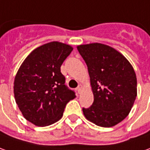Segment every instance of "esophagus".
Instances as JSON below:
<instances>
[{
  "mask_svg": "<svg viewBox=\"0 0 150 150\" xmlns=\"http://www.w3.org/2000/svg\"><path fill=\"white\" fill-rule=\"evenodd\" d=\"M82 85H78V87L76 88V91H77V92L79 93V94H80V92H81V90H82Z\"/></svg>",
  "mask_w": 150,
  "mask_h": 150,
  "instance_id": "34e87169",
  "label": "esophagus"
}]
</instances>
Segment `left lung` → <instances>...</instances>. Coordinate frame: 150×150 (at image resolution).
Instances as JSON below:
<instances>
[{
	"instance_id": "obj_1",
	"label": "left lung",
	"mask_w": 150,
	"mask_h": 150,
	"mask_svg": "<svg viewBox=\"0 0 150 150\" xmlns=\"http://www.w3.org/2000/svg\"><path fill=\"white\" fill-rule=\"evenodd\" d=\"M78 51L85 61L94 94L92 105L82 110L96 125L112 127L129 115L137 96L135 72L126 58L110 46L81 45Z\"/></svg>"
}]
</instances>
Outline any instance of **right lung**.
Here are the masks:
<instances>
[{"label":"right lung","mask_w":150,"mask_h":150,"mask_svg":"<svg viewBox=\"0 0 150 150\" xmlns=\"http://www.w3.org/2000/svg\"><path fill=\"white\" fill-rule=\"evenodd\" d=\"M73 48L57 41L40 46L21 65L14 81L16 102L23 116L37 126L61 119L75 93L65 85L60 66Z\"/></svg>","instance_id":"right-lung-1"}]
</instances>
